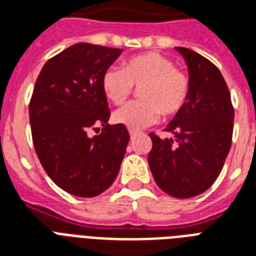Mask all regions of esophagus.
I'll use <instances>...</instances> for the list:
<instances>
[{
	"label": "esophagus",
	"instance_id": "34e87169",
	"mask_svg": "<svg viewBox=\"0 0 256 256\" xmlns=\"http://www.w3.org/2000/svg\"><path fill=\"white\" fill-rule=\"evenodd\" d=\"M128 134H130V136H132H132H134L136 134V132H134V130H128Z\"/></svg>",
	"mask_w": 256,
	"mask_h": 256
}]
</instances>
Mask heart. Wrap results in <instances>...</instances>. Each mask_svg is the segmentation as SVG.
Returning <instances> with one entry per match:
<instances>
[{"instance_id":"obj_1","label":"heart","mask_w":256,"mask_h":256,"mask_svg":"<svg viewBox=\"0 0 256 256\" xmlns=\"http://www.w3.org/2000/svg\"><path fill=\"white\" fill-rule=\"evenodd\" d=\"M134 86H141L140 99L120 107L114 120L132 130L153 124L162 116H173L185 106L190 92L186 72L176 68L173 60L158 52H146L124 60L122 68H110L103 74L102 88L114 104L130 96Z\"/></svg>"}]
</instances>
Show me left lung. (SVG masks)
<instances>
[{
  "label": "left lung",
  "mask_w": 256,
  "mask_h": 256,
  "mask_svg": "<svg viewBox=\"0 0 256 256\" xmlns=\"http://www.w3.org/2000/svg\"><path fill=\"white\" fill-rule=\"evenodd\" d=\"M188 66L190 92L161 140L150 132L148 162L156 184L169 196L189 198L206 192L231 149L235 111L222 72L198 52L176 46Z\"/></svg>",
  "instance_id": "8db88e82"
}]
</instances>
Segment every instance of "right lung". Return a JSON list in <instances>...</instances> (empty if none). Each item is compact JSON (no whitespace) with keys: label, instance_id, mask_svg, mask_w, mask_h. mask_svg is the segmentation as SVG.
<instances>
[{"label":"right lung","instance_id":"1","mask_svg":"<svg viewBox=\"0 0 256 256\" xmlns=\"http://www.w3.org/2000/svg\"><path fill=\"white\" fill-rule=\"evenodd\" d=\"M122 50L79 42L50 58L37 78L29 103L33 146L58 188L95 198L114 182L128 148L124 124H108L103 74ZM101 134L90 138V128Z\"/></svg>","mask_w":256,"mask_h":256}]
</instances>
